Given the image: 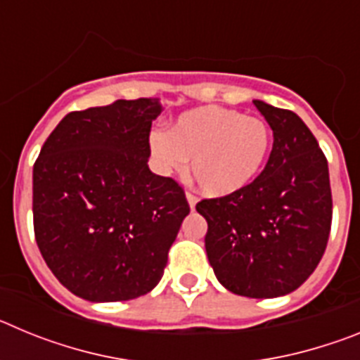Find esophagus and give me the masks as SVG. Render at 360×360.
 Wrapping results in <instances>:
<instances>
[{
    "label": "esophagus",
    "mask_w": 360,
    "mask_h": 360,
    "mask_svg": "<svg viewBox=\"0 0 360 360\" xmlns=\"http://www.w3.org/2000/svg\"><path fill=\"white\" fill-rule=\"evenodd\" d=\"M186 198H187V202H189V207L195 209V205H196V203H198V198H196V196L193 195V193H189V191H187V193H186Z\"/></svg>",
    "instance_id": "1"
}]
</instances>
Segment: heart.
Listing matches in <instances>:
<instances>
[{"instance_id":"b5f03b06","label":"heart","mask_w":360,"mask_h":360,"mask_svg":"<svg viewBox=\"0 0 360 360\" xmlns=\"http://www.w3.org/2000/svg\"><path fill=\"white\" fill-rule=\"evenodd\" d=\"M149 146L164 173H184L191 158V173L200 189L221 198L247 187L259 174L272 133L259 117L202 106L182 113L171 131H153Z\"/></svg>"}]
</instances>
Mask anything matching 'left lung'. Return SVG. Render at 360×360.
I'll list each match as a JSON object with an SVG mask.
<instances>
[{
	"mask_svg": "<svg viewBox=\"0 0 360 360\" xmlns=\"http://www.w3.org/2000/svg\"><path fill=\"white\" fill-rule=\"evenodd\" d=\"M274 133L262 174L234 195L202 200L205 250L218 281L245 297L290 294L319 265L332 225L328 162L290 110L254 101Z\"/></svg>",
	"mask_w": 360,
	"mask_h": 360,
	"instance_id": "left-lung-1",
	"label": "left lung"
}]
</instances>
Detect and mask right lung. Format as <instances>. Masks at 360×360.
<instances>
[{
	"mask_svg": "<svg viewBox=\"0 0 360 360\" xmlns=\"http://www.w3.org/2000/svg\"><path fill=\"white\" fill-rule=\"evenodd\" d=\"M158 98L72 111L34 164V232L41 256L72 294L128 301L151 292L189 214L173 178L148 167Z\"/></svg>",
	"mask_w": 360,
	"mask_h": 360,
	"instance_id": "obj_1",
	"label": "right lung"
}]
</instances>
